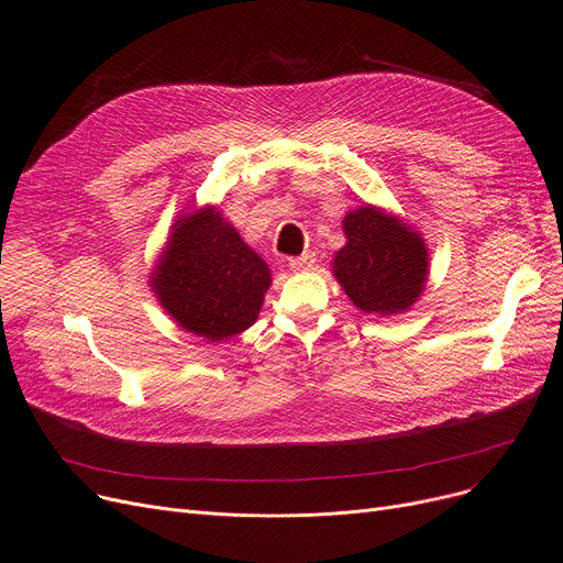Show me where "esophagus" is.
I'll list each match as a JSON object with an SVG mask.
<instances>
[{"label":"esophagus","mask_w":563,"mask_h":563,"mask_svg":"<svg viewBox=\"0 0 563 563\" xmlns=\"http://www.w3.org/2000/svg\"><path fill=\"white\" fill-rule=\"evenodd\" d=\"M312 264H314V255L303 253L299 257H291L289 260V269L291 272H308V269H312Z\"/></svg>","instance_id":"esophagus-1"}]
</instances>
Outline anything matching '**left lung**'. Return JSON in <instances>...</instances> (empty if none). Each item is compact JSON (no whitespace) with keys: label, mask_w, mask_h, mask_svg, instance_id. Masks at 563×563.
<instances>
[{"label":"left lung","mask_w":563,"mask_h":563,"mask_svg":"<svg viewBox=\"0 0 563 563\" xmlns=\"http://www.w3.org/2000/svg\"><path fill=\"white\" fill-rule=\"evenodd\" d=\"M346 246L338 251L333 274L363 312L397 314L422 294L429 255L416 232L376 207H361L344 219Z\"/></svg>","instance_id":"8db88e82"}]
</instances>
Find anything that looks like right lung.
Masks as SVG:
<instances>
[{
  "label": "right lung",
  "instance_id": "obj_1",
  "mask_svg": "<svg viewBox=\"0 0 563 563\" xmlns=\"http://www.w3.org/2000/svg\"><path fill=\"white\" fill-rule=\"evenodd\" d=\"M153 285L183 329L219 342L257 319L272 274L219 212L202 210L175 223Z\"/></svg>",
  "mask_w": 563,
  "mask_h": 563
}]
</instances>
